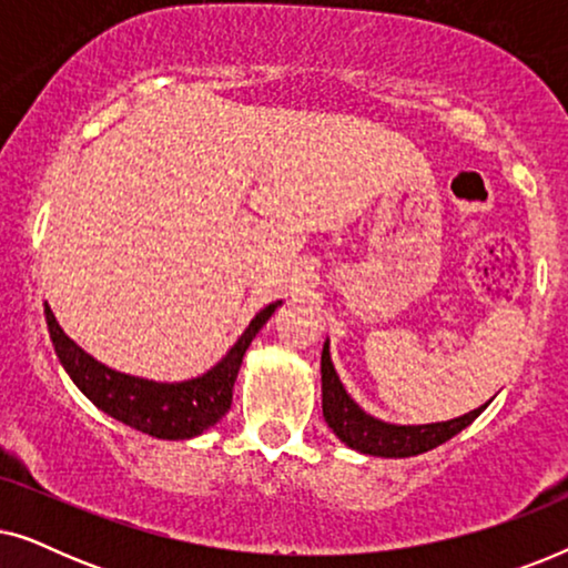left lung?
<instances>
[{"instance_id": "8db88e82", "label": "left lung", "mask_w": 568, "mask_h": 568, "mask_svg": "<svg viewBox=\"0 0 568 568\" xmlns=\"http://www.w3.org/2000/svg\"><path fill=\"white\" fill-rule=\"evenodd\" d=\"M321 379H323V416L333 434L356 453L372 457H414L439 447L442 442L453 439L465 426H470L486 406H478L468 414L437 424H390L367 414L352 395L346 393L336 367L331 359V341L325 338L321 354Z\"/></svg>"}]
</instances>
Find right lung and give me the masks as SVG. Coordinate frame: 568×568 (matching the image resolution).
I'll use <instances>...</instances> for the list:
<instances>
[{
    "instance_id": "add662e5",
    "label": "right lung",
    "mask_w": 568,
    "mask_h": 568,
    "mask_svg": "<svg viewBox=\"0 0 568 568\" xmlns=\"http://www.w3.org/2000/svg\"><path fill=\"white\" fill-rule=\"evenodd\" d=\"M278 305L282 300L255 313L243 336L212 369L181 383H158L108 367L67 336L49 305H43V313L61 367L103 414L158 439H193L230 410L243 356Z\"/></svg>"
}]
</instances>
